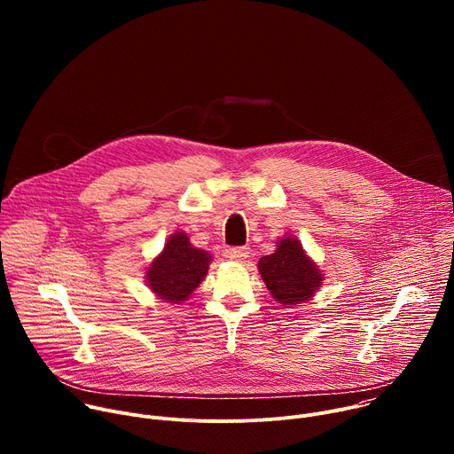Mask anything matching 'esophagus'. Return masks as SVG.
I'll use <instances>...</instances> for the list:
<instances>
[{"instance_id": "34e87169", "label": "esophagus", "mask_w": 454, "mask_h": 454, "mask_svg": "<svg viewBox=\"0 0 454 454\" xmlns=\"http://www.w3.org/2000/svg\"><path fill=\"white\" fill-rule=\"evenodd\" d=\"M226 254H228L230 261H235V262H242L244 258H247V256H249V247H246V246L230 247V249L226 251Z\"/></svg>"}]
</instances>
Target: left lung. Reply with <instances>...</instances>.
I'll return each instance as SVG.
<instances>
[{
  "label": "left lung",
  "instance_id": "obj_1",
  "mask_svg": "<svg viewBox=\"0 0 454 454\" xmlns=\"http://www.w3.org/2000/svg\"><path fill=\"white\" fill-rule=\"evenodd\" d=\"M258 271L273 298L284 305L309 300L321 284V271L293 237L278 240L277 251L258 261Z\"/></svg>",
  "mask_w": 454,
  "mask_h": 454
}]
</instances>
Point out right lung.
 <instances>
[{
  "label": "right lung",
  "instance_id": "1",
  "mask_svg": "<svg viewBox=\"0 0 454 454\" xmlns=\"http://www.w3.org/2000/svg\"><path fill=\"white\" fill-rule=\"evenodd\" d=\"M210 261L207 251L192 247L186 233H176L147 271L149 287L160 298L181 303L205 280Z\"/></svg>",
  "mask_w": 454,
  "mask_h": 454
}]
</instances>
